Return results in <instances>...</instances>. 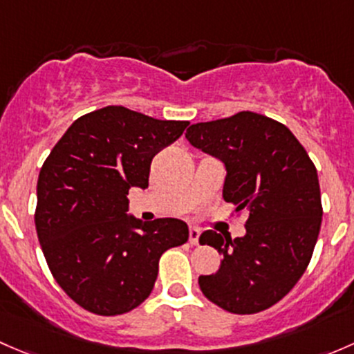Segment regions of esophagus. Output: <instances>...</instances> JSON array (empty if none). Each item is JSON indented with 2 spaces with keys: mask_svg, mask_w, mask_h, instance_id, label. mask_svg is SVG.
<instances>
[{
  "mask_svg": "<svg viewBox=\"0 0 354 354\" xmlns=\"http://www.w3.org/2000/svg\"><path fill=\"white\" fill-rule=\"evenodd\" d=\"M199 235H201V230H199V228H196V227L189 228V242H191L192 245H198Z\"/></svg>",
  "mask_w": 354,
  "mask_h": 354,
  "instance_id": "obj_1",
  "label": "esophagus"
}]
</instances>
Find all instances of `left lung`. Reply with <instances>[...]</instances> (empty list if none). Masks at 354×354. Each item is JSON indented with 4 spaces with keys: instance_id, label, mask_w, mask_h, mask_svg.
<instances>
[{
    "instance_id": "8db88e82",
    "label": "left lung",
    "mask_w": 354,
    "mask_h": 354,
    "mask_svg": "<svg viewBox=\"0 0 354 354\" xmlns=\"http://www.w3.org/2000/svg\"><path fill=\"white\" fill-rule=\"evenodd\" d=\"M185 138L225 163V201L249 211L243 236H199L223 256L216 272L199 276V288L227 312L266 310L290 293L312 259L322 223L315 165L285 124L256 112L192 124Z\"/></svg>"
}]
</instances>
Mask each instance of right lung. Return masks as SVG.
Listing matches in <instances>:
<instances>
[{
  "label": "right lung",
  "instance_id": "1",
  "mask_svg": "<svg viewBox=\"0 0 354 354\" xmlns=\"http://www.w3.org/2000/svg\"><path fill=\"white\" fill-rule=\"evenodd\" d=\"M187 126L109 105L76 119L44 162L39 242L57 285L85 310L112 317L136 308L150 297L162 254L187 242L184 221L127 214L129 189L148 187L153 156Z\"/></svg>",
  "mask_w": 354,
  "mask_h": 354
}]
</instances>
